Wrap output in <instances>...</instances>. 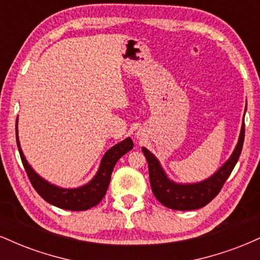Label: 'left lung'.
Returning a JSON list of instances; mask_svg holds the SVG:
<instances>
[{"label": "left lung", "instance_id": "left-lung-1", "mask_svg": "<svg viewBox=\"0 0 260 260\" xmlns=\"http://www.w3.org/2000/svg\"><path fill=\"white\" fill-rule=\"evenodd\" d=\"M243 140L244 120L242 127H241L237 145L230 159L217 170L215 174L198 183H176L170 180L155 155L150 153L148 149L142 148L148 161L150 186L155 198L162 205L174 209V210H194V209L205 207L208 203H210L219 194L223 183L231 175L232 170L240 157L241 151H242Z\"/></svg>", "mask_w": 260, "mask_h": 260}]
</instances>
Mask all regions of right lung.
I'll return each instance as SVG.
<instances>
[{
  "label": "right lung",
  "mask_w": 260,
  "mask_h": 260,
  "mask_svg": "<svg viewBox=\"0 0 260 260\" xmlns=\"http://www.w3.org/2000/svg\"><path fill=\"white\" fill-rule=\"evenodd\" d=\"M18 123V118H17ZM17 134V145L19 150L20 159H22L23 166H24L26 175L30 180L32 187L40 194L44 201L55 207L64 209V210L72 211H82L88 210L95 205H98L106 194L107 187L111 180V174L115 168L116 162L120 160L121 156L128 153L133 149V140L131 138H126L122 142L113 145L111 149L106 151L105 155L101 159L99 170L96 175L90 182L80 186L78 188H61L40 177L37 172L26 161L24 154H23L22 148H20L19 139H18V128L16 126Z\"/></svg>",
  "instance_id": "obj_1"
}]
</instances>
